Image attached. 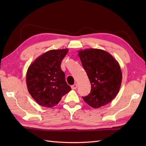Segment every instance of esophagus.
Returning a JSON list of instances; mask_svg holds the SVG:
<instances>
[{"label": "esophagus", "mask_w": 146, "mask_h": 146, "mask_svg": "<svg viewBox=\"0 0 146 146\" xmlns=\"http://www.w3.org/2000/svg\"><path fill=\"white\" fill-rule=\"evenodd\" d=\"M77 87H78V85L76 84V83H75V84H74L73 85L71 86V88H72L73 90H75L77 88Z\"/></svg>", "instance_id": "esophagus-1"}]
</instances>
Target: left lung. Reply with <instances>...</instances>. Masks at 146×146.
<instances>
[{
    "mask_svg": "<svg viewBox=\"0 0 146 146\" xmlns=\"http://www.w3.org/2000/svg\"><path fill=\"white\" fill-rule=\"evenodd\" d=\"M78 56L92 86L90 93L83 100L94 108L105 106L119 92L122 79L119 63L110 53L100 49L79 50Z\"/></svg>",
    "mask_w": 146,
    "mask_h": 146,
    "instance_id": "1",
    "label": "left lung"
}]
</instances>
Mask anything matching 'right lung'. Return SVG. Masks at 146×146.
<instances>
[{"instance_id":"1","label":"right lung","mask_w":146,"mask_h":146,"mask_svg":"<svg viewBox=\"0 0 146 146\" xmlns=\"http://www.w3.org/2000/svg\"><path fill=\"white\" fill-rule=\"evenodd\" d=\"M68 52L67 48L49 50L37 58L27 69V90L41 106H55L71 90L60 66Z\"/></svg>"}]
</instances>
